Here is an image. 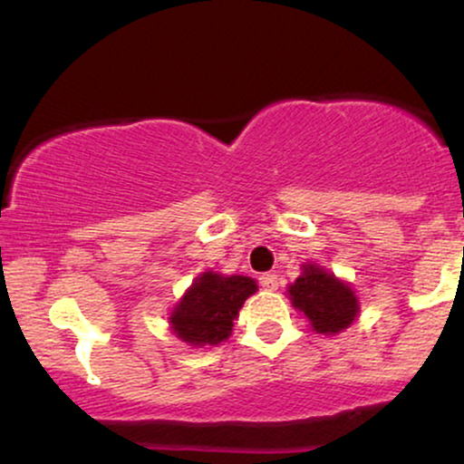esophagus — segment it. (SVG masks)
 Wrapping results in <instances>:
<instances>
[{"label": "esophagus", "instance_id": "34e87169", "mask_svg": "<svg viewBox=\"0 0 464 464\" xmlns=\"http://www.w3.org/2000/svg\"><path fill=\"white\" fill-rule=\"evenodd\" d=\"M259 284H262L264 290L275 292L276 287H279V276H276L275 273H266V275L259 276Z\"/></svg>", "mask_w": 464, "mask_h": 464}]
</instances>
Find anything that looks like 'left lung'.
<instances>
[{
	"label": "left lung",
	"mask_w": 464,
	"mask_h": 464,
	"mask_svg": "<svg viewBox=\"0 0 464 464\" xmlns=\"http://www.w3.org/2000/svg\"><path fill=\"white\" fill-rule=\"evenodd\" d=\"M287 299L310 321L312 332L323 335L343 334L360 314L358 295L349 281L312 262L303 264L295 284L287 285Z\"/></svg>",
	"instance_id": "left-lung-1"
}]
</instances>
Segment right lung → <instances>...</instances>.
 Returning <instances> with one entry per match:
<instances>
[{
	"mask_svg": "<svg viewBox=\"0 0 464 464\" xmlns=\"http://www.w3.org/2000/svg\"><path fill=\"white\" fill-rule=\"evenodd\" d=\"M255 292L257 281L250 276L200 273L169 312V329L194 349L216 347L228 340L244 301Z\"/></svg>",
	"mask_w": 464,
	"mask_h": 464,
	"instance_id": "1",
	"label": "right lung"
}]
</instances>
